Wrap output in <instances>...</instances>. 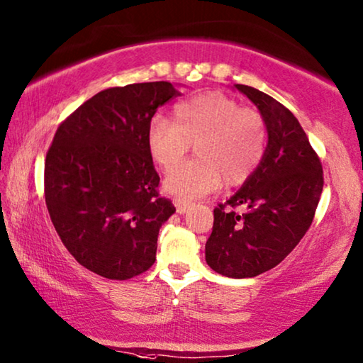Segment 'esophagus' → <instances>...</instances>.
I'll use <instances>...</instances> for the list:
<instances>
[{
    "label": "esophagus",
    "mask_w": 363,
    "mask_h": 363,
    "mask_svg": "<svg viewBox=\"0 0 363 363\" xmlns=\"http://www.w3.org/2000/svg\"><path fill=\"white\" fill-rule=\"evenodd\" d=\"M173 203H175L177 213H180V214H185L191 206V203H188V201H185V199H180V198L173 199Z\"/></svg>",
    "instance_id": "obj_1"
}]
</instances>
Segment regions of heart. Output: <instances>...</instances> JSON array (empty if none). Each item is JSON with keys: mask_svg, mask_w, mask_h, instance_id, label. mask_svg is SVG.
<instances>
[{"mask_svg": "<svg viewBox=\"0 0 363 363\" xmlns=\"http://www.w3.org/2000/svg\"><path fill=\"white\" fill-rule=\"evenodd\" d=\"M267 124L260 111L220 91L180 101L173 121L154 116L147 128L150 157L171 169L191 143L197 159L170 170L165 188L182 199H196L220 186L240 185L259 169L267 152Z\"/></svg>", "mask_w": 363, "mask_h": 363, "instance_id": "obj_1", "label": "heart"}]
</instances>
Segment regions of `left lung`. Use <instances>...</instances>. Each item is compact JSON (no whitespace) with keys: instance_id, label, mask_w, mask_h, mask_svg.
<instances>
[{"instance_id":"8db88e82","label":"left lung","mask_w":363,"mask_h":363,"mask_svg":"<svg viewBox=\"0 0 363 363\" xmlns=\"http://www.w3.org/2000/svg\"><path fill=\"white\" fill-rule=\"evenodd\" d=\"M265 119L269 145L242 188L214 208L206 262L229 278L277 267L306 234L323 193L321 160L290 109L264 91L235 85ZM235 207L245 211L238 213Z\"/></svg>"}]
</instances>
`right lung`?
<instances>
[{
  "label": "right lung",
  "mask_w": 363,
  "mask_h": 363,
  "mask_svg": "<svg viewBox=\"0 0 363 363\" xmlns=\"http://www.w3.org/2000/svg\"><path fill=\"white\" fill-rule=\"evenodd\" d=\"M180 94L169 82L99 91L62 121L47 150L52 224L78 264L99 277L129 280L154 265L159 229L175 206L159 194L147 128Z\"/></svg>",
  "instance_id": "right-lung-1"
}]
</instances>
